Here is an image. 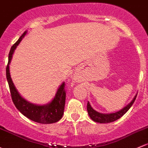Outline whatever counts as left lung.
Here are the masks:
<instances>
[{"label":"left lung","mask_w":148,"mask_h":148,"mask_svg":"<svg viewBox=\"0 0 148 148\" xmlns=\"http://www.w3.org/2000/svg\"><path fill=\"white\" fill-rule=\"evenodd\" d=\"M137 94L133 99L131 102L127 105L126 106L124 107L122 110L116 112V113H110V114H103V113H99V112L94 111L91 106L89 103H87V111H88V113L89 115L90 118L95 121V122L100 123H111L113 121H116V120L119 119L120 118L122 117L126 112L128 111L129 108L132 106L135 101H136Z\"/></svg>","instance_id":"8db88e82"}]
</instances>
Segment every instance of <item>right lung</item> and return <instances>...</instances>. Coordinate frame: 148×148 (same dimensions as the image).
Listing matches in <instances>:
<instances>
[{
    "label": "right lung",
    "mask_w": 148,
    "mask_h": 148,
    "mask_svg": "<svg viewBox=\"0 0 148 148\" xmlns=\"http://www.w3.org/2000/svg\"><path fill=\"white\" fill-rule=\"evenodd\" d=\"M25 34L26 32H24L19 40L11 47L8 54V62L6 66V78L8 82L12 102L22 114L26 116L27 119H30L31 121L43 124L53 123L60 121L63 116L65 100H66V89H65L64 82L62 83V84L58 88L55 97L54 98L52 102L49 103L47 105L37 106L27 102L21 97V95L18 94L10 78L9 64L12 59L14 50L21 41L23 37L25 35Z\"/></svg>",
    "instance_id": "right-lung-1"
}]
</instances>
